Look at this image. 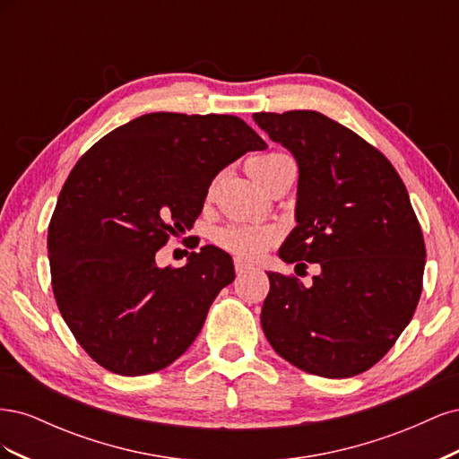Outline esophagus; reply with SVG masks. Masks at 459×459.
<instances>
[{
	"mask_svg": "<svg viewBox=\"0 0 459 459\" xmlns=\"http://www.w3.org/2000/svg\"><path fill=\"white\" fill-rule=\"evenodd\" d=\"M253 270H255L253 264H248V262H245L241 258H235V272H238V275H245V273L253 272Z\"/></svg>",
	"mask_w": 459,
	"mask_h": 459,
	"instance_id": "obj_1",
	"label": "esophagus"
}]
</instances>
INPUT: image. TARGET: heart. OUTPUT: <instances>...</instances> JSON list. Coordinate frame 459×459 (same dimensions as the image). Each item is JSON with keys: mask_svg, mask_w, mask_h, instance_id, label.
<instances>
[{"mask_svg": "<svg viewBox=\"0 0 459 459\" xmlns=\"http://www.w3.org/2000/svg\"><path fill=\"white\" fill-rule=\"evenodd\" d=\"M290 160L283 152H268L248 162V172L253 174L258 184L264 182V178L270 176L281 162ZM277 233L270 228L247 226V224H230L216 231L214 241L226 248V251L238 255L241 258H260L268 251L270 245L275 241Z\"/></svg>", "mask_w": 459, "mask_h": 459, "instance_id": "b5f03b06", "label": "heart"}]
</instances>
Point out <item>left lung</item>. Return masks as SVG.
Instances as JSON below:
<instances>
[{
    "label": "left lung",
    "instance_id": "8db88e82",
    "mask_svg": "<svg viewBox=\"0 0 459 459\" xmlns=\"http://www.w3.org/2000/svg\"><path fill=\"white\" fill-rule=\"evenodd\" d=\"M253 118L299 164L297 228L280 258L322 268L312 287L268 273L264 335L302 371L354 377L391 351L421 297L425 243L406 186L381 151L322 113Z\"/></svg>",
    "mask_w": 459,
    "mask_h": 459
}]
</instances>
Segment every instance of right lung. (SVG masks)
<instances>
[{"mask_svg": "<svg viewBox=\"0 0 459 459\" xmlns=\"http://www.w3.org/2000/svg\"><path fill=\"white\" fill-rule=\"evenodd\" d=\"M268 145L231 115L151 113L80 157L48 230L53 295L68 329L101 368L135 377L164 369L195 341L235 280L212 245L184 268L155 255L203 211L220 170Z\"/></svg>", "mask_w": 459, "mask_h": 459, "instance_id": "obj_1", "label": "right lung"}]
</instances>
